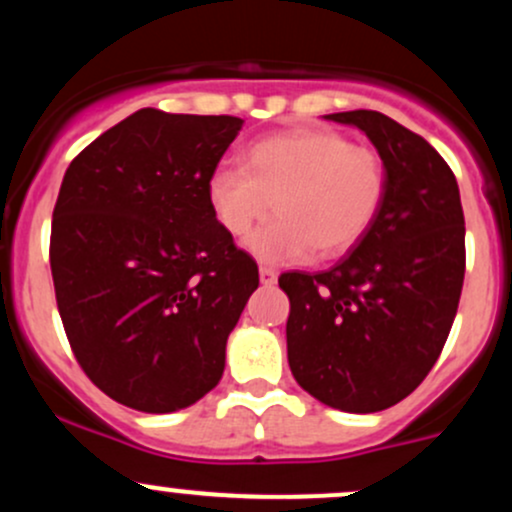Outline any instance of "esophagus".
Masks as SVG:
<instances>
[{
	"mask_svg": "<svg viewBox=\"0 0 512 512\" xmlns=\"http://www.w3.org/2000/svg\"><path fill=\"white\" fill-rule=\"evenodd\" d=\"M260 281L262 286H274L276 284V272L272 267H260Z\"/></svg>",
	"mask_w": 512,
	"mask_h": 512,
	"instance_id": "obj_1",
	"label": "esophagus"
}]
</instances>
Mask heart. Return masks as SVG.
Returning <instances> with one entry per match:
<instances>
[{
    "instance_id": "b5f03b06",
    "label": "heart",
    "mask_w": 512,
    "mask_h": 512,
    "mask_svg": "<svg viewBox=\"0 0 512 512\" xmlns=\"http://www.w3.org/2000/svg\"><path fill=\"white\" fill-rule=\"evenodd\" d=\"M385 187L378 151L330 129H296L252 144L245 168H216L207 199L223 231L236 238L274 204L279 216L248 240V250L260 262L291 264L315 248L337 255L356 245L378 216Z\"/></svg>"
}]
</instances>
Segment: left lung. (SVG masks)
<instances>
[{"label": "left lung", "mask_w": 512, "mask_h": 512, "mask_svg": "<svg viewBox=\"0 0 512 512\" xmlns=\"http://www.w3.org/2000/svg\"><path fill=\"white\" fill-rule=\"evenodd\" d=\"M378 149L387 187L378 216L344 260L286 272V349L296 383L351 414L411 395L438 361L464 281L460 187L424 137L375 110L325 115Z\"/></svg>", "instance_id": "8db88e82"}]
</instances>
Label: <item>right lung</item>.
<instances>
[{
    "instance_id": "obj_1",
    "label": "right lung",
    "mask_w": 512,
    "mask_h": 512,
    "mask_svg": "<svg viewBox=\"0 0 512 512\" xmlns=\"http://www.w3.org/2000/svg\"><path fill=\"white\" fill-rule=\"evenodd\" d=\"M240 127L142 108L64 173L50 233L57 308L79 366L125 407L168 414L214 390L260 286L207 199Z\"/></svg>"
}]
</instances>
